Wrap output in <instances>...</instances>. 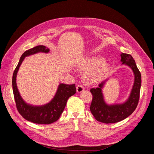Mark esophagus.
<instances>
[{
    "label": "esophagus",
    "mask_w": 154,
    "mask_h": 154,
    "mask_svg": "<svg viewBox=\"0 0 154 154\" xmlns=\"http://www.w3.org/2000/svg\"><path fill=\"white\" fill-rule=\"evenodd\" d=\"M76 90L78 93H80V92H82L85 91V88L83 87V86H82V85H78L76 87Z\"/></svg>",
    "instance_id": "obj_1"
}]
</instances>
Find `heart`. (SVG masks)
<instances>
[{
    "mask_svg": "<svg viewBox=\"0 0 154 154\" xmlns=\"http://www.w3.org/2000/svg\"><path fill=\"white\" fill-rule=\"evenodd\" d=\"M100 57H92L87 59L80 66L82 70L92 69L86 74L87 82L94 83L98 82L109 71V66Z\"/></svg>",
    "mask_w": 154,
    "mask_h": 154,
    "instance_id": "b5f03b06",
    "label": "heart"
}]
</instances>
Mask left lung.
Instances as JSON below:
<instances>
[{"label":"left lung","mask_w":154,"mask_h":154,"mask_svg":"<svg viewBox=\"0 0 154 154\" xmlns=\"http://www.w3.org/2000/svg\"><path fill=\"white\" fill-rule=\"evenodd\" d=\"M121 61L132 69L135 75V80L131 94L125 103L120 105H106L103 100L101 88L105 81L100 83L98 87L92 88L91 92L92 100L90 110L95 119L103 123H114L121 122L132 114L137 106L141 85V74L136 66L133 57L129 54H121Z\"/></svg>","instance_id":"1"}]
</instances>
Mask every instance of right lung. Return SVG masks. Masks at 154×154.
<instances>
[{
	"instance_id": "add662e5",
	"label": "right lung",
	"mask_w": 154,
	"mask_h": 154,
	"mask_svg": "<svg viewBox=\"0 0 154 154\" xmlns=\"http://www.w3.org/2000/svg\"><path fill=\"white\" fill-rule=\"evenodd\" d=\"M49 51V49L44 45H38L26 51L21 56L19 62L13 74V92L17 110L24 119L36 124L49 125L57 122L66 107L67 100L76 92L75 84L66 85L62 83L59 85L54 98L47 105L41 106H34L26 104L23 101L18 92L16 83V77L18 69L27 56L38 52L48 53Z\"/></svg>"
}]
</instances>
